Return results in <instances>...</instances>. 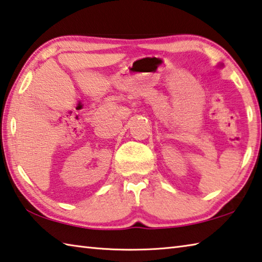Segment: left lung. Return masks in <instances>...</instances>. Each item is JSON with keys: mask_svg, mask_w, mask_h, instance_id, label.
I'll return each instance as SVG.
<instances>
[{"mask_svg": "<svg viewBox=\"0 0 262 262\" xmlns=\"http://www.w3.org/2000/svg\"><path fill=\"white\" fill-rule=\"evenodd\" d=\"M219 66H220V68H223V64H219Z\"/></svg>", "mask_w": 262, "mask_h": 262, "instance_id": "left-lung-1", "label": "left lung"}]
</instances>
